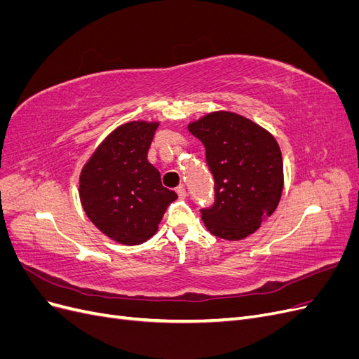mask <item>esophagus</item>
Instances as JSON below:
<instances>
[{
	"instance_id": "34e87169",
	"label": "esophagus",
	"mask_w": 359,
	"mask_h": 359,
	"mask_svg": "<svg viewBox=\"0 0 359 359\" xmlns=\"http://www.w3.org/2000/svg\"><path fill=\"white\" fill-rule=\"evenodd\" d=\"M177 193H178V198H180V199H186V196H187L186 187H184V186H180V187H177Z\"/></svg>"
}]
</instances>
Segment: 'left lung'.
Wrapping results in <instances>:
<instances>
[{"label": "left lung", "mask_w": 359, "mask_h": 359, "mask_svg": "<svg viewBox=\"0 0 359 359\" xmlns=\"http://www.w3.org/2000/svg\"><path fill=\"white\" fill-rule=\"evenodd\" d=\"M205 147L214 177V203L202 208L212 235L236 241L257 231L283 191V158L265 128L233 112H212L189 124Z\"/></svg>", "instance_id": "left-lung-1"}]
</instances>
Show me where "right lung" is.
<instances>
[{
	"label": "right lung",
	"instance_id": "right-lung-1",
	"mask_svg": "<svg viewBox=\"0 0 359 359\" xmlns=\"http://www.w3.org/2000/svg\"><path fill=\"white\" fill-rule=\"evenodd\" d=\"M158 123L130 121L115 128L86 161L79 196L88 219L114 241L136 245L153 236L178 196L163 187L148 161Z\"/></svg>",
	"mask_w": 359,
	"mask_h": 359
}]
</instances>
